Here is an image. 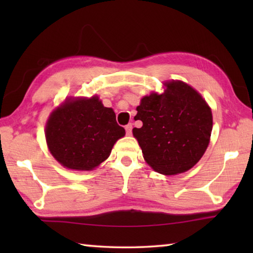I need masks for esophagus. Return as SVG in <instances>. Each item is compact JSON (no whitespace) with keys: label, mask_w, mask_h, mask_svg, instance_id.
Masks as SVG:
<instances>
[{"label":"esophagus","mask_w":253,"mask_h":253,"mask_svg":"<svg viewBox=\"0 0 253 253\" xmlns=\"http://www.w3.org/2000/svg\"><path fill=\"white\" fill-rule=\"evenodd\" d=\"M125 129H126V134L128 136H130L131 132H132V125H131V124H128V125H126Z\"/></svg>","instance_id":"esophagus-1"}]
</instances>
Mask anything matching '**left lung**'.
I'll use <instances>...</instances> for the list:
<instances>
[{
  "mask_svg": "<svg viewBox=\"0 0 253 253\" xmlns=\"http://www.w3.org/2000/svg\"><path fill=\"white\" fill-rule=\"evenodd\" d=\"M162 95L151 93L137 107L134 128L143 155L156 172L183 173L207 151L212 131V113L202 96L182 81L166 83Z\"/></svg>",
  "mask_w": 253,
  "mask_h": 253,
  "instance_id": "8db88e82",
  "label": "left lung"
}]
</instances>
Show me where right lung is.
<instances>
[{
  "label": "right lung",
  "instance_id": "right-lung-1",
  "mask_svg": "<svg viewBox=\"0 0 253 253\" xmlns=\"http://www.w3.org/2000/svg\"><path fill=\"white\" fill-rule=\"evenodd\" d=\"M125 129L98 97L66 100L50 115L45 139L50 153L67 169L90 170L107 160Z\"/></svg>",
  "mask_w": 253,
  "mask_h": 253
}]
</instances>
